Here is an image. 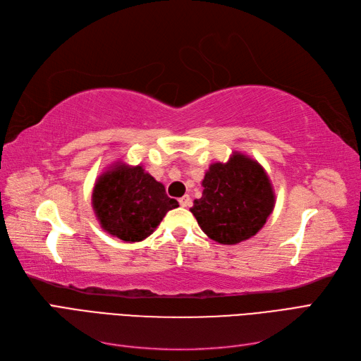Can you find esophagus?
<instances>
[{
  "mask_svg": "<svg viewBox=\"0 0 361 361\" xmlns=\"http://www.w3.org/2000/svg\"><path fill=\"white\" fill-rule=\"evenodd\" d=\"M179 204H180L182 207L191 206V197H190V195H183V197H180V199H179Z\"/></svg>",
  "mask_w": 361,
  "mask_h": 361,
  "instance_id": "esophagus-1",
  "label": "esophagus"
}]
</instances>
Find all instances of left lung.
Segmentation results:
<instances>
[{
    "instance_id": "8db88e82",
    "label": "left lung",
    "mask_w": 361,
    "mask_h": 361,
    "mask_svg": "<svg viewBox=\"0 0 361 361\" xmlns=\"http://www.w3.org/2000/svg\"><path fill=\"white\" fill-rule=\"evenodd\" d=\"M202 185V197L190 211L215 243L235 245L255 236L274 209L276 195L267 171L239 152L227 162L211 164Z\"/></svg>"
}]
</instances>
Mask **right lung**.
<instances>
[{
	"label": "right lung",
	"instance_id": "1",
	"mask_svg": "<svg viewBox=\"0 0 361 361\" xmlns=\"http://www.w3.org/2000/svg\"><path fill=\"white\" fill-rule=\"evenodd\" d=\"M92 204L104 231L125 243L143 241L169 211L179 206L143 167L122 161L96 179Z\"/></svg>",
	"mask_w": 361,
	"mask_h": 361
}]
</instances>
